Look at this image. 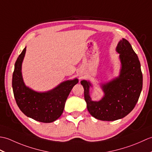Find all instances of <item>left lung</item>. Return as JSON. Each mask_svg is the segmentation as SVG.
Segmentation results:
<instances>
[{
  "label": "left lung",
  "mask_w": 152,
  "mask_h": 152,
  "mask_svg": "<svg viewBox=\"0 0 152 152\" xmlns=\"http://www.w3.org/2000/svg\"><path fill=\"white\" fill-rule=\"evenodd\" d=\"M116 51L121 62L119 75L101 85L104 96L100 101L91 100L89 88L92 84L89 81L83 80L80 82L89 114L99 120L115 121L125 117L134 108L142 89L140 63L131 44L122 38Z\"/></svg>",
  "instance_id": "obj_1"
}]
</instances>
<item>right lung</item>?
<instances>
[{
	"label": "right lung",
	"instance_id": "right-lung-1",
	"mask_svg": "<svg viewBox=\"0 0 152 152\" xmlns=\"http://www.w3.org/2000/svg\"><path fill=\"white\" fill-rule=\"evenodd\" d=\"M26 47L15 63L12 76V88L16 103L21 111L34 120L51 123L57 120L64 110L67 97L78 79L63 82L53 89L38 92L26 86L23 79L21 66Z\"/></svg>",
	"mask_w": 152,
	"mask_h": 152
}]
</instances>
